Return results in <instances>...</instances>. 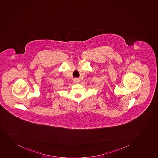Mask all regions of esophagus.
<instances>
[{"instance_id": "esophagus-1", "label": "esophagus", "mask_w": 158, "mask_h": 158, "mask_svg": "<svg viewBox=\"0 0 158 158\" xmlns=\"http://www.w3.org/2000/svg\"><path fill=\"white\" fill-rule=\"evenodd\" d=\"M74 81H75V82H76V83H77V82H78V79H75Z\"/></svg>"}]
</instances>
